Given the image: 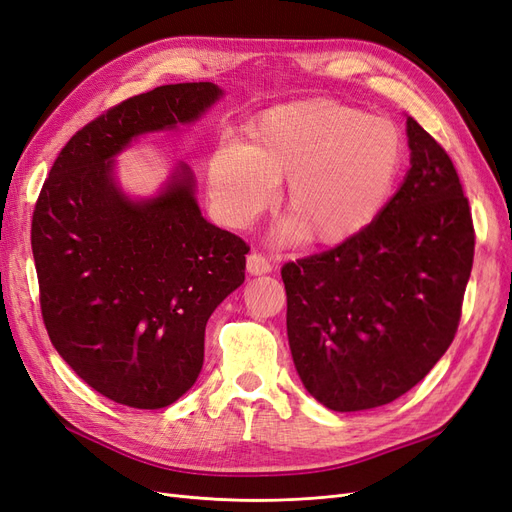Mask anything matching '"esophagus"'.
Masks as SVG:
<instances>
[{"instance_id": "34e87169", "label": "esophagus", "mask_w": 512, "mask_h": 512, "mask_svg": "<svg viewBox=\"0 0 512 512\" xmlns=\"http://www.w3.org/2000/svg\"><path fill=\"white\" fill-rule=\"evenodd\" d=\"M273 271V264L267 256L262 254H250L248 256V273L250 275H264V273H271Z\"/></svg>"}]
</instances>
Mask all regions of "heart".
I'll use <instances>...</instances> for the list:
<instances>
[{"mask_svg":"<svg viewBox=\"0 0 512 512\" xmlns=\"http://www.w3.org/2000/svg\"><path fill=\"white\" fill-rule=\"evenodd\" d=\"M402 156L392 120L330 99L288 103L254 122L250 146L224 139L214 150L209 197L226 226L245 228L273 205L279 180L288 178L292 216L275 239L298 243L311 235L317 245H339L379 218Z\"/></svg>","mask_w":512,"mask_h":512,"instance_id":"obj_1","label":"heart"}]
</instances>
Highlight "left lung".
I'll list each match as a JSON object with an SVG mask.
<instances>
[{"label": "left lung", "instance_id": "1", "mask_svg": "<svg viewBox=\"0 0 512 512\" xmlns=\"http://www.w3.org/2000/svg\"><path fill=\"white\" fill-rule=\"evenodd\" d=\"M411 169L366 231L281 269L288 341L305 390L349 413L407 394L449 349L474 228L449 154L407 118Z\"/></svg>", "mask_w": 512, "mask_h": 512}]
</instances>
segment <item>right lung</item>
<instances>
[{"label":"right lung","instance_id":"right-lung-1","mask_svg":"<svg viewBox=\"0 0 512 512\" xmlns=\"http://www.w3.org/2000/svg\"><path fill=\"white\" fill-rule=\"evenodd\" d=\"M214 82L165 84L82 127L33 209L31 250L48 337L95 392L163 409L195 385L209 315L245 279V241L207 222L195 173L175 163L150 199H131L114 158L139 135L197 122Z\"/></svg>","mask_w":512,"mask_h":512}]
</instances>
